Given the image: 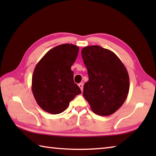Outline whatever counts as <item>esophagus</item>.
I'll list each match as a JSON object with an SVG mask.
<instances>
[{
    "label": "esophagus",
    "mask_w": 156,
    "mask_h": 156,
    "mask_svg": "<svg viewBox=\"0 0 156 156\" xmlns=\"http://www.w3.org/2000/svg\"><path fill=\"white\" fill-rule=\"evenodd\" d=\"M78 87H80V90H81V91H82V92L83 91V87H84L83 83H80V84H78Z\"/></svg>",
    "instance_id": "esophagus-1"
}]
</instances>
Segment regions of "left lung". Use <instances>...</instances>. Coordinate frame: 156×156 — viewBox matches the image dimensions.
<instances>
[{"mask_svg":"<svg viewBox=\"0 0 156 156\" xmlns=\"http://www.w3.org/2000/svg\"><path fill=\"white\" fill-rule=\"evenodd\" d=\"M81 53L89 78L84 86V97L95 114H113L129 93L127 69L115 53L99 45L87 46Z\"/></svg>","mask_w":156,"mask_h":156,"instance_id":"obj_1","label":"left lung"}]
</instances>
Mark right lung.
<instances>
[{
	"mask_svg": "<svg viewBox=\"0 0 156 156\" xmlns=\"http://www.w3.org/2000/svg\"><path fill=\"white\" fill-rule=\"evenodd\" d=\"M79 48L62 44L48 51L36 65L32 76V92L38 105L52 115L64 112L69 102L81 93L74 82L71 66Z\"/></svg>",
	"mask_w": 156,
	"mask_h": 156,
	"instance_id": "obj_1",
	"label": "right lung"
}]
</instances>
